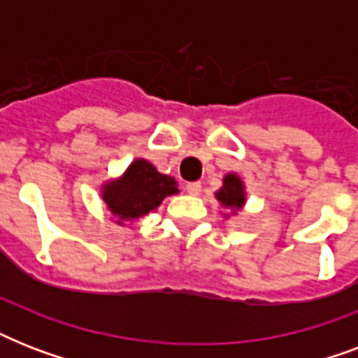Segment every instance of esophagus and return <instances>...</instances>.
Here are the masks:
<instances>
[{
    "label": "esophagus",
    "mask_w": 358,
    "mask_h": 358,
    "mask_svg": "<svg viewBox=\"0 0 358 358\" xmlns=\"http://www.w3.org/2000/svg\"><path fill=\"white\" fill-rule=\"evenodd\" d=\"M185 189H187V193H189V195H199L202 189V185H201V182H189V184L185 185Z\"/></svg>",
    "instance_id": "esophagus-1"
}]
</instances>
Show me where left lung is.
Wrapping results in <instances>:
<instances>
[{"label":"left lung","instance_id":"left-lung-1","mask_svg":"<svg viewBox=\"0 0 358 358\" xmlns=\"http://www.w3.org/2000/svg\"><path fill=\"white\" fill-rule=\"evenodd\" d=\"M215 199L221 202V206L230 208L234 213L245 206V185L238 174L230 173L224 176L223 187L215 193Z\"/></svg>","mask_w":358,"mask_h":358}]
</instances>
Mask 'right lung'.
<instances>
[{
	"mask_svg": "<svg viewBox=\"0 0 358 358\" xmlns=\"http://www.w3.org/2000/svg\"><path fill=\"white\" fill-rule=\"evenodd\" d=\"M176 193L178 187L174 178L157 173L146 159H135L120 178L109 180L102 187L103 202L109 212L119 217V224L145 217L162 204L165 196Z\"/></svg>",
	"mask_w": 358,
	"mask_h": 358,
	"instance_id": "obj_1",
	"label": "right lung"
}]
</instances>
